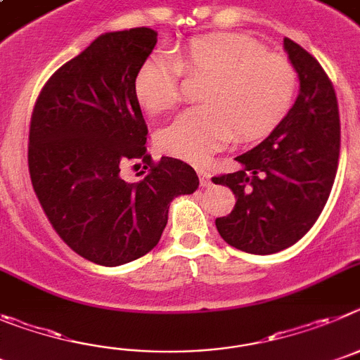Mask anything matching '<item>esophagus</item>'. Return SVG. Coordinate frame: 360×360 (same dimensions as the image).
Segmentation results:
<instances>
[{
	"label": "esophagus",
	"mask_w": 360,
	"mask_h": 360,
	"mask_svg": "<svg viewBox=\"0 0 360 360\" xmlns=\"http://www.w3.org/2000/svg\"><path fill=\"white\" fill-rule=\"evenodd\" d=\"M197 176H199V183H200V186H202V188L210 186V184H212L208 168H197Z\"/></svg>",
	"instance_id": "obj_1"
}]
</instances>
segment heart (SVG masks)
<instances>
[{
	"label": "heart",
	"mask_w": 360,
	"mask_h": 360,
	"mask_svg": "<svg viewBox=\"0 0 360 360\" xmlns=\"http://www.w3.org/2000/svg\"><path fill=\"white\" fill-rule=\"evenodd\" d=\"M206 80L200 108L190 109L158 134L167 154L204 163L235 136L258 140L289 112L297 71L285 55L267 51L257 39L236 34L199 37L174 60L152 55L136 75V98L148 115L174 109L181 100V77Z\"/></svg>",
	"instance_id": "heart-1"
}]
</instances>
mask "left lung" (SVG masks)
Wrapping results in <instances>:
<instances>
[{
	"instance_id": "1",
	"label": "left lung",
	"mask_w": 360,
	"mask_h": 360,
	"mask_svg": "<svg viewBox=\"0 0 360 360\" xmlns=\"http://www.w3.org/2000/svg\"><path fill=\"white\" fill-rule=\"evenodd\" d=\"M300 77V95L278 127L236 161L238 172L213 177L235 193V208L215 226L233 248L273 255L296 244L321 215L338 172V96L316 57L283 39Z\"/></svg>"
}]
</instances>
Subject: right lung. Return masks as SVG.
<instances>
[{
  "instance_id": "1",
  "label": "right lung",
  "mask_w": 360,
  "mask_h": 360,
  "mask_svg": "<svg viewBox=\"0 0 360 360\" xmlns=\"http://www.w3.org/2000/svg\"><path fill=\"white\" fill-rule=\"evenodd\" d=\"M158 43L150 28L109 32L48 79L30 120L28 170L57 235L93 264L115 267L156 248L174 197L193 193L195 170L147 154L136 98L140 68ZM140 160L141 179L119 170Z\"/></svg>"
}]
</instances>
